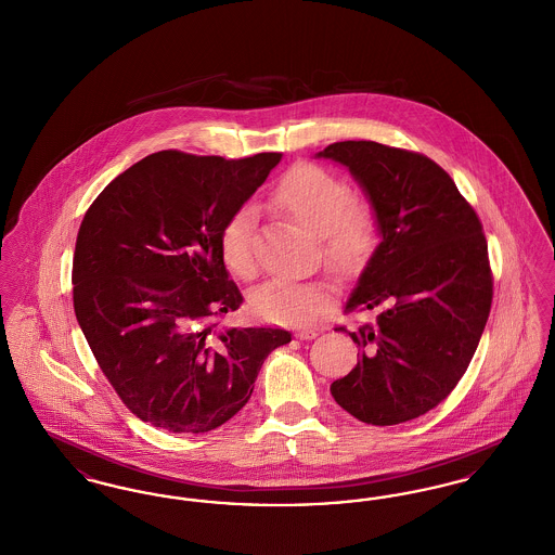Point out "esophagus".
<instances>
[{
	"instance_id": "1",
	"label": "esophagus",
	"mask_w": 555,
	"mask_h": 555,
	"mask_svg": "<svg viewBox=\"0 0 555 555\" xmlns=\"http://www.w3.org/2000/svg\"><path fill=\"white\" fill-rule=\"evenodd\" d=\"M317 335L318 331H314V328H297V331H295V337H297V339H314Z\"/></svg>"
}]
</instances>
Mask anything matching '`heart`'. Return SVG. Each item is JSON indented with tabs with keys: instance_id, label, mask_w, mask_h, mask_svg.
Instances as JSON below:
<instances>
[{
	"instance_id": "obj_1",
	"label": "heart",
	"mask_w": 555,
	"mask_h": 555,
	"mask_svg": "<svg viewBox=\"0 0 555 555\" xmlns=\"http://www.w3.org/2000/svg\"><path fill=\"white\" fill-rule=\"evenodd\" d=\"M272 204L314 231L322 260L339 272L364 262L376 237V214L369 199L351 195L341 175L312 162H297L272 189ZM224 266L243 281L256 276L254 211L238 208L220 231ZM256 317L281 324L312 322L333 304L326 279L306 283L268 281L249 297Z\"/></svg>"
}]
</instances>
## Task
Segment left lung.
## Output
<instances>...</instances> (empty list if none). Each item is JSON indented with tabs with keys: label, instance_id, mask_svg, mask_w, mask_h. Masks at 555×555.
<instances>
[{
	"label": "left lung",
	"instance_id": "1",
	"mask_svg": "<svg viewBox=\"0 0 555 555\" xmlns=\"http://www.w3.org/2000/svg\"><path fill=\"white\" fill-rule=\"evenodd\" d=\"M318 156L347 166L369 193L383 241L345 314L378 310L356 333L358 364L331 385L366 424L408 423L437 408L468 369L493 301L487 238L448 172L418 152L339 141Z\"/></svg>",
	"mask_w": 555,
	"mask_h": 555
}]
</instances>
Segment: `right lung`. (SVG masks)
Instances as JSON below:
<instances>
[{"mask_svg": "<svg viewBox=\"0 0 555 555\" xmlns=\"http://www.w3.org/2000/svg\"><path fill=\"white\" fill-rule=\"evenodd\" d=\"M283 154L224 159L164 150L132 164L80 222L73 301L107 383L137 418L208 433L247 403L283 328H224L243 295L220 231Z\"/></svg>", "mask_w": 555, "mask_h": 555, "instance_id": "right-lung-1", "label": "right lung"}]
</instances>
